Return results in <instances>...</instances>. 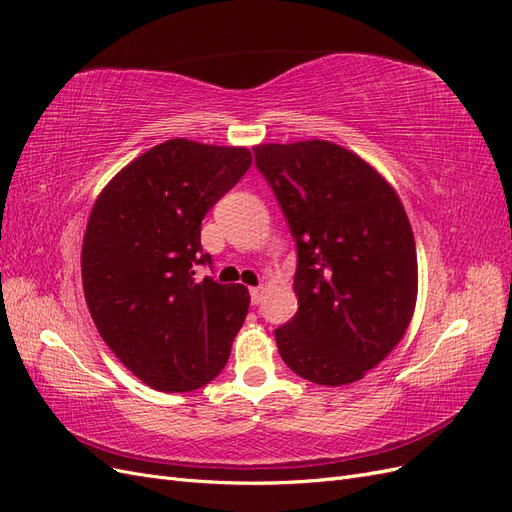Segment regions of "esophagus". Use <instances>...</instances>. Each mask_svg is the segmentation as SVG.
Here are the masks:
<instances>
[{"label":"esophagus","mask_w":512,"mask_h":512,"mask_svg":"<svg viewBox=\"0 0 512 512\" xmlns=\"http://www.w3.org/2000/svg\"><path fill=\"white\" fill-rule=\"evenodd\" d=\"M250 294H252V305H260L262 299H265V288H262V286L250 288Z\"/></svg>","instance_id":"esophagus-1"}]
</instances>
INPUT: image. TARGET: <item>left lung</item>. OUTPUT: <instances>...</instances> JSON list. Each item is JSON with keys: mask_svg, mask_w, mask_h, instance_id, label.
<instances>
[{"mask_svg": "<svg viewBox=\"0 0 512 512\" xmlns=\"http://www.w3.org/2000/svg\"><path fill=\"white\" fill-rule=\"evenodd\" d=\"M294 241L299 312L275 329L294 374L324 386L361 380L404 337L418 267L404 205L374 166L329 141L254 147Z\"/></svg>", "mask_w": 512, "mask_h": 512, "instance_id": "left-lung-1", "label": "left lung"}]
</instances>
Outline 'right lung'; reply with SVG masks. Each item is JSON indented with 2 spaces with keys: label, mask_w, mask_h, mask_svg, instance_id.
<instances>
[{
  "label": "right lung",
  "mask_w": 512,
  "mask_h": 512,
  "mask_svg": "<svg viewBox=\"0 0 512 512\" xmlns=\"http://www.w3.org/2000/svg\"><path fill=\"white\" fill-rule=\"evenodd\" d=\"M252 166L245 147L170 138L106 183L83 239L89 314L136 378L164 393L194 391L224 369L250 307L241 284L196 277L207 211Z\"/></svg>",
  "instance_id": "obj_1"
}]
</instances>
